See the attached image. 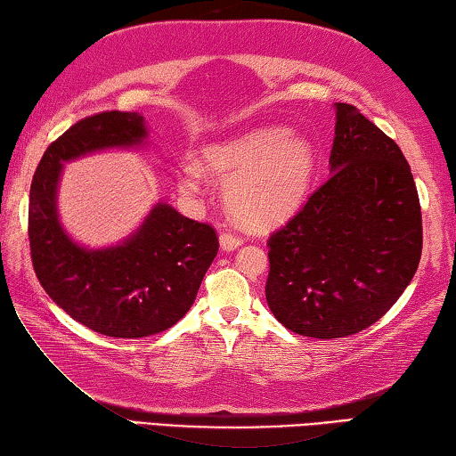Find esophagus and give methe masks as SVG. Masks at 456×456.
Segmentation results:
<instances>
[{
	"mask_svg": "<svg viewBox=\"0 0 456 456\" xmlns=\"http://www.w3.org/2000/svg\"><path fill=\"white\" fill-rule=\"evenodd\" d=\"M219 245H221L223 250H227V253H229V250H235V248L240 247V239L233 233H221L219 235Z\"/></svg>",
	"mask_w": 456,
	"mask_h": 456,
	"instance_id": "esophagus-1",
	"label": "esophagus"
}]
</instances>
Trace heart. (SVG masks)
<instances>
[{
	"mask_svg": "<svg viewBox=\"0 0 456 456\" xmlns=\"http://www.w3.org/2000/svg\"><path fill=\"white\" fill-rule=\"evenodd\" d=\"M315 170L312 142L286 127H260L206 144L200 164L182 167L180 186L196 191L203 172L225 182V201L250 229L282 225L304 208Z\"/></svg>",
	"mask_w": 456,
	"mask_h": 456,
	"instance_id": "heart-1",
	"label": "heart"
}]
</instances>
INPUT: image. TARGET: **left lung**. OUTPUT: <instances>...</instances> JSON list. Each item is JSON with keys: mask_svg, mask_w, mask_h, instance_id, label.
I'll use <instances>...</instances> for the list:
<instances>
[{"mask_svg": "<svg viewBox=\"0 0 456 456\" xmlns=\"http://www.w3.org/2000/svg\"><path fill=\"white\" fill-rule=\"evenodd\" d=\"M331 176L268 239L266 302L289 331L354 335L398 302L419 266L418 188L400 147L335 103Z\"/></svg>", "mask_w": 456, "mask_h": 456, "instance_id": "1", "label": "left lung"}]
</instances>
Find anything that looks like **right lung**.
<instances>
[{"label":"right lung","instance_id":"1","mask_svg":"<svg viewBox=\"0 0 456 456\" xmlns=\"http://www.w3.org/2000/svg\"><path fill=\"white\" fill-rule=\"evenodd\" d=\"M147 137L141 113L86 118L45 151L28 196V243L38 282L76 322L115 338L157 335L178 323L219 248L216 229L180 216L167 201L152 206L119 245L88 248L66 233L56 206L64 162L137 149Z\"/></svg>","mask_w":456,"mask_h":456}]
</instances>
